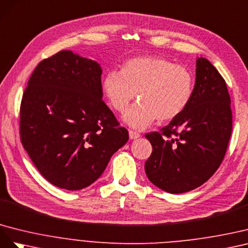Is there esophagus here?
Wrapping results in <instances>:
<instances>
[{
	"mask_svg": "<svg viewBox=\"0 0 248 248\" xmlns=\"http://www.w3.org/2000/svg\"><path fill=\"white\" fill-rule=\"evenodd\" d=\"M129 137H130V139H132V140H135V139H137V138H139L140 137V134L139 133H137V132H135V131H129Z\"/></svg>",
	"mask_w": 248,
	"mask_h": 248,
	"instance_id": "34e87169",
	"label": "esophagus"
}]
</instances>
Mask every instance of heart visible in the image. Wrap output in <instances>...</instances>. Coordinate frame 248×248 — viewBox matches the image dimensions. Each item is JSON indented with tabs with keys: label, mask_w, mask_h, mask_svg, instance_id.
<instances>
[{
	"label": "heart",
	"mask_w": 248,
	"mask_h": 248,
	"mask_svg": "<svg viewBox=\"0 0 248 248\" xmlns=\"http://www.w3.org/2000/svg\"><path fill=\"white\" fill-rule=\"evenodd\" d=\"M194 85L188 68L152 56L129 59L120 72L110 70L103 79L104 94L117 112L128 108L136 93L138 102L124 114V122L134 129H144L157 118L178 117L192 98Z\"/></svg>",
	"instance_id": "1"
}]
</instances>
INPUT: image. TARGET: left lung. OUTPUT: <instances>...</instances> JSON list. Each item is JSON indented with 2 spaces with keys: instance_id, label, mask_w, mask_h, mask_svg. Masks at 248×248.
Wrapping results in <instances>:
<instances>
[{
  "instance_id": "8db88e82",
  "label": "left lung",
  "mask_w": 248,
  "mask_h": 248,
  "mask_svg": "<svg viewBox=\"0 0 248 248\" xmlns=\"http://www.w3.org/2000/svg\"><path fill=\"white\" fill-rule=\"evenodd\" d=\"M231 97L212 63L196 59L192 98L161 132L146 134L153 146L145 173L168 193L188 192L207 182L220 166L232 134Z\"/></svg>"
}]
</instances>
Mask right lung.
<instances>
[{
	"label": "right lung",
	"mask_w": 248,
	"mask_h": 248,
	"mask_svg": "<svg viewBox=\"0 0 248 248\" xmlns=\"http://www.w3.org/2000/svg\"><path fill=\"white\" fill-rule=\"evenodd\" d=\"M102 67L73 51L42 60L20 104V139L38 171L70 191L95 182L129 140L104 103Z\"/></svg>",
	"instance_id": "1"
}]
</instances>
